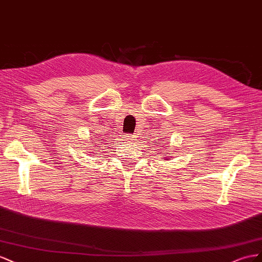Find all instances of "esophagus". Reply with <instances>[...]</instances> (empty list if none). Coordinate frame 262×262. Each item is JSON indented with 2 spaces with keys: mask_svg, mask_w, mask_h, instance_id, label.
I'll return each mask as SVG.
<instances>
[{
  "mask_svg": "<svg viewBox=\"0 0 262 262\" xmlns=\"http://www.w3.org/2000/svg\"><path fill=\"white\" fill-rule=\"evenodd\" d=\"M125 139L126 140H129V141H133L136 139V136L135 135H132V134H127V135H125Z\"/></svg>",
  "mask_w": 262,
  "mask_h": 262,
  "instance_id": "34e87169",
  "label": "esophagus"
}]
</instances>
